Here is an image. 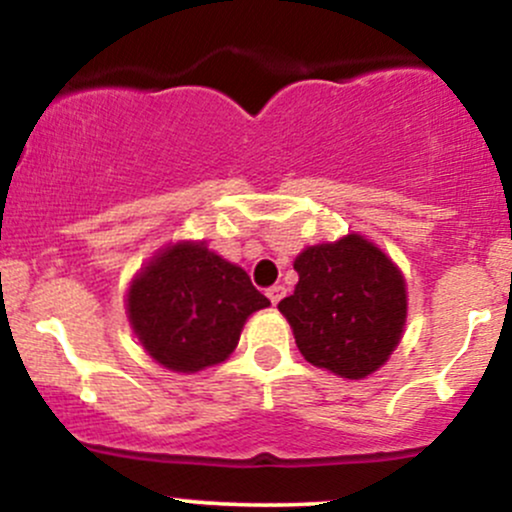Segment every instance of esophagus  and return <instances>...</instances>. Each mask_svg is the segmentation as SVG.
Returning <instances> with one entry per match:
<instances>
[{
	"label": "esophagus",
	"mask_w": 512,
	"mask_h": 512,
	"mask_svg": "<svg viewBox=\"0 0 512 512\" xmlns=\"http://www.w3.org/2000/svg\"><path fill=\"white\" fill-rule=\"evenodd\" d=\"M284 293H286L284 286H269L267 298H269V301H272V305H276V303L281 301V298H284Z\"/></svg>",
	"instance_id": "obj_1"
}]
</instances>
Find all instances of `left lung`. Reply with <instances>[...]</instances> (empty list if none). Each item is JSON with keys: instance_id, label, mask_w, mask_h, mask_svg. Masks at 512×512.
Instances as JSON below:
<instances>
[{"instance_id": "obj_1", "label": "left lung", "mask_w": 512, "mask_h": 512, "mask_svg": "<svg viewBox=\"0 0 512 512\" xmlns=\"http://www.w3.org/2000/svg\"><path fill=\"white\" fill-rule=\"evenodd\" d=\"M296 291L279 303L313 366L358 380L395 351L407 320L402 274L373 243L346 236L296 257Z\"/></svg>"}]
</instances>
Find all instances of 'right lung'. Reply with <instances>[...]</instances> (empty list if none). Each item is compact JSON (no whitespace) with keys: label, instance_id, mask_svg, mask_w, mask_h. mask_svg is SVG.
<instances>
[{"label":"right lung","instance_id":"add662e5","mask_svg":"<svg viewBox=\"0 0 512 512\" xmlns=\"http://www.w3.org/2000/svg\"><path fill=\"white\" fill-rule=\"evenodd\" d=\"M269 301L236 264L204 243L163 250L134 279L127 296L129 322L161 366L195 373L236 349L240 330Z\"/></svg>","mask_w":512,"mask_h":512}]
</instances>
